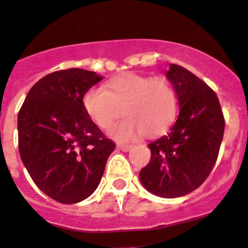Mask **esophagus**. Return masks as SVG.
Returning <instances> with one entry per match:
<instances>
[{
	"label": "esophagus",
	"mask_w": 248,
	"mask_h": 248,
	"mask_svg": "<svg viewBox=\"0 0 248 248\" xmlns=\"http://www.w3.org/2000/svg\"><path fill=\"white\" fill-rule=\"evenodd\" d=\"M117 149H120V150H122V152H130L131 149H132V145L117 144Z\"/></svg>",
	"instance_id": "1"
}]
</instances>
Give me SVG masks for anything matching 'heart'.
<instances>
[{"instance_id":"heart-1","label":"heart","mask_w":248,"mask_h":248,"mask_svg":"<svg viewBox=\"0 0 248 248\" xmlns=\"http://www.w3.org/2000/svg\"><path fill=\"white\" fill-rule=\"evenodd\" d=\"M82 108L98 127L108 130L122 113L127 117L113 126L117 140L164 134L177 114V94L167 78L126 72L110 78L103 89L93 88L82 96Z\"/></svg>"}]
</instances>
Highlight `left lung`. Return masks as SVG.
I'll return each mask as SVG.
<instances>
[{"label": "left lung", "mask_w": 248, "mask_h": 248, "mask_svg": "<svg viewBox=\"0 0 248 248\" xmlns=\"http://www.w3.org/2000/svg\"><path fill=\"white\" fill-rule=\"evenodd\" d=\"M178 96L180 114L167 135L148 145L152 158L140 170L152 194L174 199L190 194L210 174L224 135V117L214 90L182 66L166 74Z\"/></svg>", "instance_id": "left-lung-1"}]
</instances>
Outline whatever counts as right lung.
Instances as JSON below:
<instances>
[{"instance_id": "add662e5", "label": "right lung", "mask_w": 248, "mask_h": 248, "mask_svg": "<svg viewBox=\"0 0 248 248\" xmlns=\"http://www.w3.org/2000/svg\"><path fill=\"white\" fill-rule=\"evenodd\" d=\"M68 68L44 76L29 90L17 114L19 152L44 194L76 204L95 191L116 148L82 108V96L102 80Z\"/></svg>"}]
</instances>
